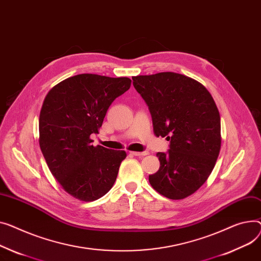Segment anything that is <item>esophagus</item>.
Returning <instances> with one entry per match:
<instances>
[{
    "label": "esophagus",
    "mask_w": 261,
    "mask_h": 261,
    "mask_svg": "<svg viewBox=\"0 0 261 261\" xmlns=\"http://www.w3.org/2000/svg\"><path fill=\"white\" fill-rule=\"evenodd\" d=\"M131 155H134V156H145V155H148V152H137V151H132L130 152Z\"/></svg>",
    "instance_id": "1"
}]
</instances>
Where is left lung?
<instances>
[{
    "label": "left lung",
    "instance_id": "left-lung-1",
    "mask_svg": "<svg viewBox=\"0 0 261 261\" xmlns=\"http://www.w3.org/2000/svg\"><path fill=\"white\" fill-rule=\"evenodd\" d=\"M149 107L155 136L170 141L159 152V171L149 175L152 188L170 199L195 193L213 171L221 147L220 115L199 82L175 72L132 76Z\"/></svg>",
    "mask_w": 261,
    "mask_h": 261
}]
</instances>
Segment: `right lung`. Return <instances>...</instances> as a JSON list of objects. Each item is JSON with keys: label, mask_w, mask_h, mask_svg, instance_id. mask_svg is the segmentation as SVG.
<instances>
[{"label": "right lung", "mask_w": 261, "mask_h": 261, "mask_svg": "<svg viewBox=\"0 0 261 261\" xmlns=\"http://www.w3.org/2000/svg\"><path fill=\"white\" fill-rule=\"evenodd\" d=\"M131 86L128 77L84 73L47 93L40 113L39 143L51 174L68 194L93 201L113 187L127 153L93 146L112 101Z\"/></svg>", "instance_id": "1"}]
</instances>
